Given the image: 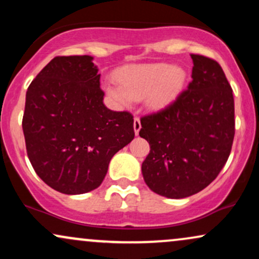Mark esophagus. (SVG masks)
I'll return each mask as SVG.
<instances>
[{
	"mask_svg": "<svg viewBox=\"0 0 259 259\" xmlns=\"http://www.w3.org/2000/svg\"><path fill=\"white\" fill-rule=\"evenodd\" d=\"M140 129H141V123H140V118L135 117L134 118V130H135L136 135H139Z\"/></svg>",
	"mask_w": 259,
	"mask_h": 259,
	"instance_id": "1",
	"label": "esophagus"
}]
</instances>
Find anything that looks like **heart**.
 <instances>
[{
	"label": "heart",
	"mask_w": 259,
	"mask_h": 259,
	"mask_svg": "<svg viewBox=\"0 0 259 259\" xmlns=\"http://www.w3.org/2000/svg\"><path fill=\"white\" fill-rule=\"evenodd\" d=\"M185 79L181 68L168 63L133 64L118 72L119 85H107V92L120 106L127 107L134 101L146 99L151 109L159 111L177 99Z\"/></svg>",
	"instance_id": "heart-1"
}]
</instances>
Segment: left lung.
Masks as SVG:
<instances>
[{"instance_id": "8db88e82", "label": "left lung", "mask_w": 259, "mask_h": 259, "mask_svg": "<svg viewBox=\"0 0 259 259\" xmlns=\"http://www.w3.org/2000/svg\"><path fill=\"white\" fill-rule=\"evenodd\" d=\"M187 89L170 105L141 118L139 135L150 144L145 183L168 198L197 194L218 177L235 135L233 89L214 59L191 55Z\"/></svg>"}]
</instances>
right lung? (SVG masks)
<instances>
[{"label":"right lung","instance_id":"1","mask_svg":"<svg viewBox=\"0 0 259 259\" xmlns=\"http://www.w3.org/2000/svg\"><path fill=\"white\" fill-rule=\"evenodd\" d=\"M91 56H58L26 91L23 133L38 177L62 194L99 187L109 160L135 136L132 113L103 105Z\"/></svg>","mask_w":259,"mask_h":259}]
</instances>
